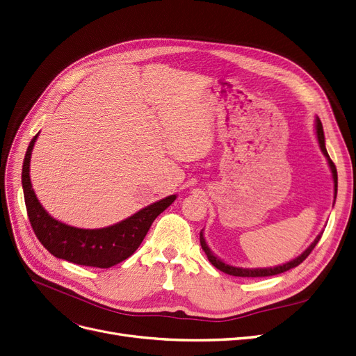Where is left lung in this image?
Here are the masks:
<instances>
[{
    "label": "left lung",
    "instance_id": "left-lung-1",
    "mask_svg": "<svg viewBox=\"0 0 356 356\" xmlns=\"http://www.w3.org/2000/svg\"><path fill=\"white\" fill-rule=\"evenodd\" d=\"M316 134H317V140H318V145H320V149L321 152L324 154V157L327 159V163H329V167L332 170V176H333V183H334V199H336V195H337V170H336V165L334 163L330 160L329 154H327V149H326V144H324V132H323V125L318 118H316ZM323 233H320L316 240L307 247V249L296 259H292L289 261H286V264L284 265H280V266H275V268H236V266H231V265H227L225 261H222L221 259L216 257L211 249L208 247L207 241H205V237H204V231H200V245H202V249L208 257V260L211 261V264L216 268L220 269L221 272L224 273H228V275H233V276H241V277H261V276H272V275H277V273H282V272H286L292 268H297L300 264H302V261L307 259V256L313 252V249L316 247V244L318 243V240L321 238Z\"/></svg>",
    "mask_w": 356,
    "mask_h": 356
}]
</instances>
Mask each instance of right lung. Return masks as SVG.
<instances>
[{
  "label": "right lung",
  "instance_id": "1",
  "mask_svg": "<svg viewBox=\"0 0 356 356\" xmlns=\"http://www.w3.org/2000/svg\"><path fill=\"white\" fill-rule=\"evenodd\" d=\"M38 135L30 141L26 151L22 184L30 224L44 249L55 257L68 260L71 264L102 269L112 268L132 256L147 236L154 220L175 202L176 195H170L148 205L111 227L86 229L60 222L52 218L40 205L30 181V157Z\"/></svg>",
  "mask_w": 356,
  "mask_h": 356
}]
</instances>
